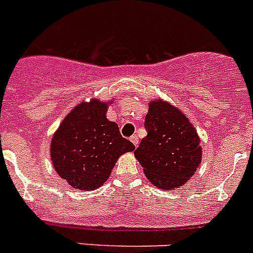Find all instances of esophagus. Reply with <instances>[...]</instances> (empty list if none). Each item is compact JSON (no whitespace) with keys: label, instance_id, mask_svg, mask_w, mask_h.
Here are the masks:
<instances>
[{"label":"esophagus","instance_id":"1","mask_svg":"<svg viewBox=\"0 0 253 253\" xmlns=\"http://www.w3.org/2000/svg\"><path fill=\"white\" fill-rule=\"evenodd\" d=\"M130 142L133 143V144L136 147V145H138V143H139L138 136H136V135H131V136H130Z\"/></svg>","mask_w":253,"mask_h":253}]
</instances>
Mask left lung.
<instances>
[{
	"label": "left lung",
	"instance_id": "left-lung-1",
	"mask_svg": "<svg viewBox=\"0 0 253 253\" xmlns=\"http://www.w3.org/2000/svg\"><path fill=\"white\" fill-rule=\"evenodd\" d=\"M147 136L134 154L144 173L161 189H174L196 173L202 149L196 129L182 111L162 100L149 104Z\"/></svg>",
	"mask_w": 253,
	"mask_h": 253
}]
</instances>
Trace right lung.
<instances>
[{
  "label": "right lung",
  "instance_id": "1",
  "mask_svg": "<svg viewBox=\"0 0 253 253\" xmlns=\"http://www.w3.org/2000/svg\"><path fill=\"white\" fill-rule=\"evenodd\" d=\"M105 113L106 105L101 101L81 103L52 136L54 168L74 188L91 191L103 185L120 155L135 149Z\"/></svg>",
  "mask_w": 253,
  "mask_h": 253
}]
</instances>
